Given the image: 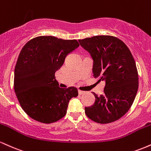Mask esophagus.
I'll use <instances>...</instances> for the list:
<instances>
[{
    "instance_id": "obj_1",
    "label": "esophagus",
    "mask_w": 151,
    "mask_h": 151,
    "mask_svg": "<svg viewBox=\"0 0 151 151\" xmlns=\"http://www.w3.org/2000/svg\"><path fill=\"white\" fill-rule=\"evenodd\" d=\"M78 92H79V94L81 95V94H83V93H85V91H81V90H79V91H78Z\"/></svg>"
}]
</instances>
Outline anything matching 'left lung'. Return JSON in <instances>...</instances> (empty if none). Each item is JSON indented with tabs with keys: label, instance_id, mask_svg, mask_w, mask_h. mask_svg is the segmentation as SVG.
<instances>
[{
	"label": "left lung",
	"instance_id": "8db88e82",
	"mask_svg": "<svg viewBox=\"0 0 151 151\" xmlns=\"http://www.w3.org/2000/svg\"><path fill=\"white\" fill-rule=\"evenodd\" d=\"M79 42L92 58L93 77L105 81L104 94L93 93L95 102L85 107L86 115L99 124L114 122L129 110L138 91V71L132 54L113 36H93Z\"/></svg>",
	"mask_w": 151,
	"mask_h": 151
}]
</instances>
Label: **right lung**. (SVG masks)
<instances>
[{"label": "right lung", "instance_id": "obj_1", "mask_svg": "<svg viewBox=\"0 0 151 151\" xmlns=\"http://www.w3.org/2000/svg\"><path fill=\"white\" fill-rule=\"evenodd\" d=\"M79 46L76 40L40 36L22 47L15 67L14 89L22 109L32 119L56 122L65 116L71 99L78 96L77 88H60L55 74Z\"/></svg>", "mask_w": 151, "mask_h": 151}]
</instances>
